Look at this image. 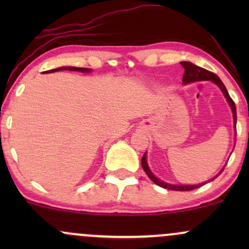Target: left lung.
I'll return each instance as SVG.
<instances>
[{
  "label": "left lung",
  "instance_id": "1",
  "mask_svg": "<svg viewBox=\"0 0 249 249\" xmlns=\"http://www.w3.org/2000/svg\"><path fill=\"white\" fill-rule=\"evenodd\" d=\"M180 64H181L182 67H184V69H185L184 76H182V83H184V84H188V83L198 82V81H211V82L215 83V84L218 85V87L220 88V90L222 91V93H224V96L226 97V99H227V102H228V104H230L231 108H232L233 119H234V123H235V125H234V126H235V131H236V107H235V104H234L233 99L231 98L230 95H228L227 89H226L224 83L221 82V79H220L219 77L215 75V73L211 72V71H208L206 69H202V68H200V67H196V65H194L193 63H191V62H181ZM235 136H236V134H235ZM142 168H144L145 173L147 174L148 178L152 180L154 184L158 185V186H160L162 188H167V190L192 191V190H196V188H199L200 186H202V185L206 184V182H202V184H198V185H172V184H167V182L161 181V180L157 178V177L154 176L152 172H151L150 168H148V165H147V161H146V152L144 153V156H142ZM224 168L221 170V172L224 171ZM221 172H220V173H221ZM219 174H218V176H219ZM218 176H216V177H218ZM216 177H215V178H216ZM213 179L208 180V181H212Z\"/></svg>",
  "mask_w": 249,
  "mask_h": 249
}]
</instances>
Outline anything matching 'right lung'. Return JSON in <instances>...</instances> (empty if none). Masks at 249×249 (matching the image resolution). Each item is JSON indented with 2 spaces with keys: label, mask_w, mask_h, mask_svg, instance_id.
<instances>
[{
  "label": "right lung",
  "mask_w": 249,
  "mask_h": 249,
  "mask_svg": "<svg viewBox=\"0 0 249 249\" xmlns=\"http://www.w3.org/2000/svg\"><path fill=\"white\" fill-rule=\"evenodd\" d=\"M62 70H70V71H81V72H90L91 69H88V68H76V67H61L57 68V69H53L49 71H45V72H55V71H62Z\"/></svg>",
  "instance_id": "1"
}]
</instances>
